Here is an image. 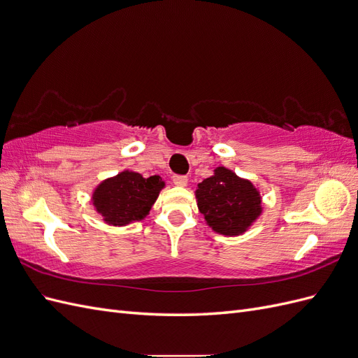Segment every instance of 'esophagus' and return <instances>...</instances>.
I'll use <instances>...</instances> for the list:
<instances>
[{
    "mask_svg": "<svg viewBox=\"0 0 358 358\" xmlns=\"http://www.w3.org/2000/svg\"><path fill=\"white\" fill-rule=\"evenodd\" d=\"M173 183H175L176 187H187L188 178H187V176H179V175H176V176H173Z\"/></svg>",
    "mask_w": 358,
    "mask_h": 358,
    "instance_id": "34e87169",
    "label": "esophagus"
}]
</instances>
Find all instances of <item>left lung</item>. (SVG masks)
Segmentation results:
<instances>
[{
  "instance_id": "obj_1",
  "label": "left lung",
  "mask_w": 358,
  "mask_h": 358,
  "mask_svg": "<svg viewBox=\"0 0 358 358\" xmlns=\"http://www.w3.org/2000/svg\"><path fill=\"white\" fill-rule=\"evenodd\" d=\"M196 199L206 224L227 237L246 233L263 213L259 189L224 166L216 167L210 178L199 183Z\"/></svg>"
}]
</instances>
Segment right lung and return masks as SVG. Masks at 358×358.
<instances>
[{"label":"right lung","mask_w":358,"mask_h":358,"mask_svg":"<svg viewBox=\"0 0 358 358\" xmlns=\"http://www.w3.org/2000/svg\"><path fill=\"white\" fill-rule=\"evenodd\" d=\"M164 187L158 175L143 178L137 171L122 170L95 187L91 203L106 224L124 227L145 220Z\"/></svg>","instance_id":"obj_1"}]
</instances>
